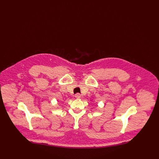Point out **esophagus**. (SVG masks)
Masks as SVG:
<instances>
[{"label":"esophagus","mask_w":159,"mask_h":159,"mask_svg":"<svg viewBox=\"0 0 159 159\" xmlns=\"http://www.w3.org/2000/svg\"><path fill=\"white\" fill-rule=\"evenodd\" d=\"M80 97H81V95H80V94L79 93H77L76 95H75V97H76V98H80Z\"/></svg>","instance_id":"obj_1"}]
</instances>
